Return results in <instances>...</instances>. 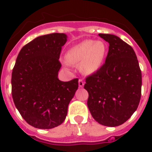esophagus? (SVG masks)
Returning <instances> with one entry per match:
<instances>
[{
  "label": "esophagus",
  "instance_id": "esophagus-1",
  "mask_svg": "<svg viewBox=\"0 0 152 152\" xmlns=\"http://www.w3.org/2000/svg\"><path fill=\"white\" fill-rule=\"evenodd\" d=\"M83 85H84V81H83L82 79H80V80H79V87H80V88H83Z\"/></svg>",
  "mask_w": 152,
  "mask_h": 152
}]
</instances>
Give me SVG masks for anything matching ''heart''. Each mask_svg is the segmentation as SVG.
<instances>
[{"instance_id":"b5f03b06","label":"heart","mask_w":152,"mask_h":152,"mask_svg":"<svg viewBox=\"0 0 152 152\" xmlns=\"http://www.w3.org/2000/svg\"><path fill=\"white\" fill-rule=\"evenodd\" d=\"M106 43L88 39L75 45L68 50L66 60L71 64H80L85 74H93L100 69L106 54Z\"/></svg>"}]
</instances>
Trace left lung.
I'll use <instances>...</instances> for the list:
<instances>
[{"label": "left lung", "instance_id": "left-lung-1", "mask_svg": "<svg viewBox=\"0 0 152 152\" xmlns=\"http://www.w3.org/2000/svg\"><path fill=\"white\" fill-rule=\"evenodd\" d=\"M99 35L108 42V53L100 69L86 78L84 89L93 118L101 125L115 127L137 110L141 96V71L129 44L113 34Z\"/></svg>", "mask_w": 152, "mask_h": 152}]
</instances>
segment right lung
Returning a JSON list of instances; mask_svg holds the SVG:
<instances>
[{
  "instance_id": "1",
  "label": "right lung",
  "mask_w": 152,
  "mask_h": 152,
  "mask_svg": "<svg viewBox=\"0 0 152 152\" xmlns=\"http://www.w3.org/2000/svg\"><path fill=\"white\" fill-rule=\"evenodd\" d=\"M63 33L42 35L20 51L12 73V95L15 107L30 125L49 129L64 121L68 106L78 89V79L57 77L61 64Z\"/></svg>"
}]
</instances>
